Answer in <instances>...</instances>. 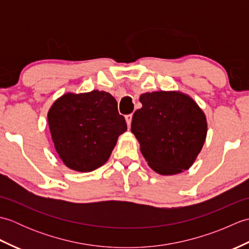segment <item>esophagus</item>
<instances>
[{
	"instance_id": "esophagus-1",
	"label": "esophagus",
	"mask_w": 249,
	"mask_h": 249,
	"mask_svg": "<svg viewBox=\"0 0 249 249\" xmlns=\"http://www.w3.org/2000/svg\"><path fill=\"white\" fill-rule=\"evenodd\" d=\"M125 120H126V123H127V125H128V127H130L131 120H133V114H127V115H125Z\"/></svg>"
}]
</instances>
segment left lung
Returning a JSON list of instances; mask_svg holds the SVG:
<instances>
[{"label":"left lung","mask_w":249,"mask_h":249,"mask_svg":"<svg viewBox=\"0 0 249 249\" xmlns=\"http://www.w3.org/2000/svg\"><path fill=\"white\" fill-rule=\"evenodd\" d=\"M131 133L149 166L162 176L187 170L204 144L208 124L203 111L181 92L141 94Z\"/></svg>","instance_id":"1"}]
</instances>
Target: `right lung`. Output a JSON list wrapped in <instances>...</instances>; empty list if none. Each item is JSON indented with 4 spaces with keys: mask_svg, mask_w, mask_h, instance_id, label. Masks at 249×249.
Wrapping results in <instances>:
<instances>
[{
    "mask_svg": "<svg viewBox=\"0 0 249 249\" xmlns=\"http://www.w3.org/2000/svg\"><path fill=\"white\" fill-rule=\"evenodd\" d=\"M54 147L65 166L89 172L109 160L119 136L127 130L112 95L94 89L66 93L48 112Z\"/></svg>",
    "mask_w": 249,
    "mask_h": 249,
    "instance_id": "1",
    "label": "right lung"
}]
</instances>
